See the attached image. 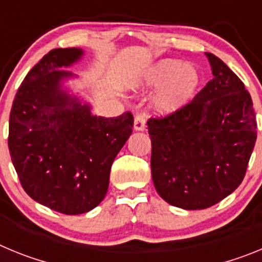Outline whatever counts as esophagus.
<instances>
[{"label":"esophagus","instance_id":"34e87169","mask_svg":"<svg viewBox=\"0 0 262 262\" xmlns=\"http://www.w3.org/2000/svg\"><path fill=\"white\" fill-rule=\"evenodd\" d=\"M145 128V119L143 115H136L134 120V129L135 131H144Z\"/></svg>","mask_w":262,"mask_h":262}]
</instances>
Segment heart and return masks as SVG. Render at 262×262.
<instances>
[{
	"label": "heart",
	"instance_id": "b5f03b06",
	"mask_svg": "<svg viewBox=\"0 0 262 262\" xmlns=\"http://www.w3.org/2000/svg\"><path fill=\"white\" fill-rule=\"evenodd\" d=\"M202 77L198 68L180 60L165 59L155 62L128 80L127 89L134 93L160 88L152 99V111L159 117H169L195 98Z\"/></svg>",
	"mask_w": 262,
	"mask_h": 262
}]
</instances>
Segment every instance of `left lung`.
Masks as SVG:
<instances>
[{"label": "left lung", "mask_w": 262, "mask_h": 262, "mask_svg": "<svg viewBox=\"0 0 262 262\" xmlns=\"http://www.w3.org/2000/svg\"><path fill=\"white\" fill-rule=\"evenodd\" d=\"M212 78L186 107L148 120L152 181L184 210H202L237 189L257 138L251 94L219 57L205 53Z\"/></svg>", "instance_id": "left-lung-1"}]
</instances>
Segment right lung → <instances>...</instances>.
<instances>
[{"mask_svg":"<svg viewBox=\"0 0 262 262\" xmlns=\"http://www.w3.org/2000/svg\"><path fill=\"white\" fill-rule=\"evenodd\" d=\"M81 48H56L25 77L9 120V151L22 187L53 211L78 215L102 202L110 169L133 133L134 117L93 115L92 105L69 88L67 71Z\"/></svg>","mask_w":262,"mask_h":262,"instance_id":"obj_1","label":"right lung"}]
</instances>
